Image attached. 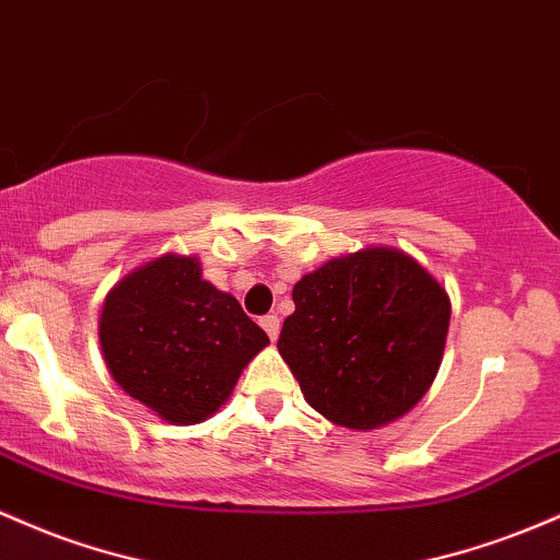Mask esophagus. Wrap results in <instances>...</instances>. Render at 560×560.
<instances>
[{
    "label": "esophagus",
    "instance_id": "esophagus-1",
    "mask_svg": "<svg viewBox=\"0 0 560 560\" xmlns=\"http://www.w3.org/2000/svg\"><path fill=\"white\" fill-rule=\"evenodd\" d=\"M260 327L266 329L270 340L276 342V337H279V316H273V313H268V316L260 318Z\"/></svg>",
    "mask_w": 560,
    "mask_h": 560
}]
</instances>
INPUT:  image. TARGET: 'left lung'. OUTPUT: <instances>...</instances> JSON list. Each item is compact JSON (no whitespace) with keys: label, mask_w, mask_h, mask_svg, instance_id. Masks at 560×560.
I'll use <instances>...</instances> for the list:
<instances>
[{"label":"left lung","mask_w":560,"mask_h":560,"mask_svg":"<svg viewBox=\"0 0 560 560\" xmlns=\"http://www.w3.org/2000/svg\"><path fill=\"white\" fill-rule=\"evenodd\" d=\"M292 300L276 348L318 415L374 430L425 396L452 305L415 257L390 247L335 257L303 276Z\"/></svg>","instance_id":"left-lung-1"}]
</instances>
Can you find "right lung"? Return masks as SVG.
Here are the masks:
<instances>
[{
  "label": "right lung",
  "mask_w": 560,
  "mask_h": 560,
  "mask_svg": "<svg viewBox=\"0 0 560 560\" xmlns=\"http://www.w3.org/2000/svg\"><path fill=\"white\" fill-rule=\"evenodd\" d=\"M268 335L229 292L201 279L196 257L164 255L108 292L101 348L110 377L172 425L207 420Z\"/></svg>",
  "instance_id": "add662e5"
}]
</instances>
